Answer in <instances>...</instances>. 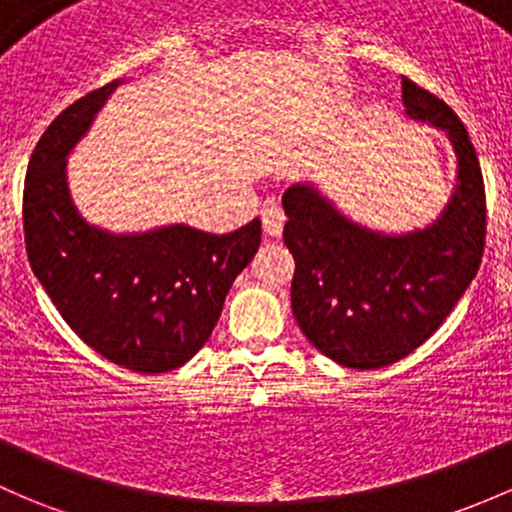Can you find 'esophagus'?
<instances>
[{
	"mask_svg": "<svg viewBox=\"0 0 512 512\" xmlns=\"http://www.w3.org/2000/svg\"><path fill=\"white\" fill-rule=\"evenodd\" d=\"M262 228L267 238H279L284 228V211L277 201H267L262 206Z\"/></svg>",
	"mask_w": 512,
	"mask_h": 512,
	"instance_id": "obj_1",
	"label": "esophagus"
}]
</instances>
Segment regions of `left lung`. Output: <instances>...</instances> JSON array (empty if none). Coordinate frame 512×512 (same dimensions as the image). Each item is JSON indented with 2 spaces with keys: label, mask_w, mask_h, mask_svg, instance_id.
<instances>
[{
  "label": "left lung",
  "mask_w": 512,
  "mask_h": 512,
  "mask_svg": "<svg viewBox=\"0 0 512 512\" xmlns=\"http://www.w3.org/2000/svg\"><path fill=\"white\" fill-rule=\"evenodd\" d=\"M405 117L437 127L456 159L454 191L424 228L385 233L346 215L314 181L284 191L294 255L292 311L314 348L343 368L375 370L422 346L476 277L486 196L469 132L444 100L402 78Z\"/></svg>",
  "instance_id": "obj_1"
}]
</instances>
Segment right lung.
Here are the masks:
<instances>
[{"label": "right lung", "mask_w": 512, "mask_h": 512, "mask_svg": "<svg viewBox=\"0 0 512 512\" xmlns=\"http://www.w3.org/2000/svg\"><path fill=\"white\" fill-rule=\"evenodd\" d=\"M122 83L75 100L41 134L26 169V252L63 321L93 351L134 373H169L211 338L262 225L255 218L225 235L186 223L112 233L83 218L68 154Z\"/></svg>", "instance_id": "add662e5"}]
</instances>
